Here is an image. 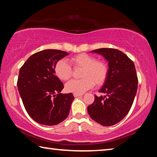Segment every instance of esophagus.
Instances as JSON below:
<instances>
[{
    "label": "esophagus",
    "mask_w": 157,
    "mask_h": 157,
    "mask_svg": "<svg viewBox=\"0 0 157 157\" xmlns=\"http://www.w3.org/2000/svg\"><path fill=\"white\" fill-rule=\"evenodd\" d=\"M74 97L75 98H78L79 96H81V95H83V94H73Z\"/></svg>",
    "instance_id": "34e87169"
}]
</instances>
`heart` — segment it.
<instances>
[{"label":"heart","instance_id":"1","mask_svg":"<svg viewBox=\"0 0 157 157\" xmlns=\"http://www.w3.org/2000/svg\"><path fill=\"white\" fill-rule=\"evenodd\" d=\"M69 63L74 68H81L83 70L81 73L82 79H72L66 84L65 88L68 92L82 94L91 89L95 83L98 86L104 84L107 78V63L104 61L95 60L91 55L85 53L75 55L69 59ZM70 65L65 59L59 60L55 65V75L62 80H68L73 72Z\"/></svg>","mask_w":157,"mask_h":157}]
</instances>
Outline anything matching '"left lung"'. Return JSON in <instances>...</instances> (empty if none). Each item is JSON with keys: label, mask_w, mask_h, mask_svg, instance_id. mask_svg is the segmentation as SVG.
I'll use <instances>...</instances> for the list:
<instances>
[{"label": "left lung", "mask_w": 157, "mask_h": 157, "mask_svg": "<svg viewBox=\"0 0 157 157\" xmlns=\"http://www.w3.org/2000/svg\"><path fill=\"white\" fill-rule=\"evenodd\" d=\"M102 55L108 62V75L95 100L87 110L93 120L103 126H111L126 116L136 96L138 78L134 62L117 49L100 48L91 51Z\"/></svg>", "instance_id": "8db88e82"}]
</instances>
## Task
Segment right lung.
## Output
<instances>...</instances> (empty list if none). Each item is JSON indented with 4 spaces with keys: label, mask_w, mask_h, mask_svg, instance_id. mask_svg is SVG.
Segmentation results:
<instances>
[{
    "label": "right lung",
    "mask_w": 157,
    "mask_h": 157,
    "mask_svg": "<svg viewBox=\"0 0 157 157\" xmlns=\"http://www.w3.org/2000/svg\"><path fill=\"white\" fill-rule=\"evenodd\" d=\"M68 55L59 50L47 49L34 53L19 71L17 86L23 105L34 121L55 125L68 116L73 95L61 94L63 84L55 75V65Z\"/></svg>",
    "instance_id": "obj_1"
}]
</instances>
